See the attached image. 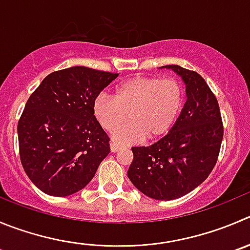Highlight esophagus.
Listing matches in <instances>:
<instances>
[{
  "mask_svg": "<svg viewBox=\"0 0 250 250\" xmlns=\"http://www.w3.org/2000/svg\"><path fill=\"white\" fill-rule=\"evenodd\" d=\"M123 148V146H121L120 144H118V142H111L110 144V149L111 152H118L119 149Z\"/></svg>",
  "mask_w": 250,
  "mask_h": 250,
  "instance_id": "esophagus-1",
  "label": "esophagus"
}]
</instances>
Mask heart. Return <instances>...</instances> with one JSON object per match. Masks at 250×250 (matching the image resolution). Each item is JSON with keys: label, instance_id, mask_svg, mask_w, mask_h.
<instances>
[{"label": "heart", "instance_id": "obj_1", "mask_svg": "<svg viewBox=\"0 0 250 250\" xmlns=\"http://www.w3.org/2000/svg\"><path fill=\"white\" fill-rule=\"evenodd\" d=\"M183 104V88L174 78L136 76L121 82L113 98L97 97L92 111L105 131L119 129L114 139L120 142H137L147 136L153 140L169 131Z\"/></svg>", "mask_w": 250, "mask_h": 250}]
</instances>
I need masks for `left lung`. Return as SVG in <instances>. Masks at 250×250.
Listing matches in <instances>:
<instances>
[{
  "mask_svg": "<svg viewBox=\"0 0 250 250\" xmlns=\"http://www.w3.org/2000/svg\"><path fill=\"white\" fill-rule=\"evenodd\" d=\"M187 85V102L172 129L151 146L132 147L127 175L146 196L174 200L210 175L223 139L220 106L208 83L195 71L167 65Z\"/></svg>",
  "mask_w": 250,
  "mask_h": 250,
  "instance_id": "1",
  "label": "left lung"
}]
</instances>
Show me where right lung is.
<instances>
[{"instance_id": "add662e5", "label": "right lung", "mask_w": 250, "mask_h": 250, "mask_svg": "<svg viewBox=\"0 0 250 250\" xmlns=\"http://www.w3.org/2000/svg\"><path fill=\"white\" fill-rule=\"evenodd\" d=\"M118 76L73 66L47 75L29 97L18 121L20 157L42 192L68 196L93 179L110 139L92 104Z\"/></svg>"}]
</instances>
